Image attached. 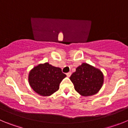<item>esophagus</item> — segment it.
I'll use <instances>...</instances> for the list:
<instances>
[{"label": "esophagus", "instance_id": "obj_1", "mask_svg": "<svg viewBox=\"0 0 128 128\" xmlns=\"http://www.w3.org/2000/svg\"><path fill=\"white\" fill-rule=\"evenodd\" d=\"M71 72H67V73H66L67 76H68V77H70V76H71Z\"/></svg>", "mask_w": 128, "mask_h": 128}]
</instances>
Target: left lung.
<instances>
[{
  "instance_id": "left-lung-1",
  "label": "left lung",
  "mask_w": 128,
  "mask_h": 128,
  "mask_svg": "<svg viewBox=\"0 0 128 128\" xmlns=\"http://www.w3.org/2000/svg\"><path fill=\"white\" fill-rule=\"evenodd\" d=\"M76 91L84 96L96 94L103 84V75L100 70L86 63L77 67L70 76Z\"/></svg>"
}]
</instances>
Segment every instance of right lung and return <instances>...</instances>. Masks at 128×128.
Masks as SVG:
<instances>
[{"label":"right lung","mask_w":128,"mask_h":128,"mask_svg":"<svg viewBox=\"0 0 128 128\" xmlns=\"http://www.w3.org/2000/svg\"><path fill=\"white\" fill-rule=\"evenodd\" d=\"M66 76L60 68L44 63L31 70L28 82L36 92L43 96H48L58 90L60 83Z\"/></svg>","instance_id":"obj_1"}]
</instances>
